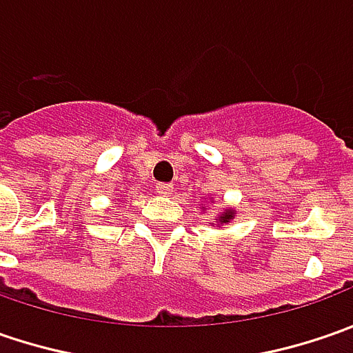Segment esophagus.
<instances>
[{
  "label": "esophagus",
  "instance_id": "esophagus-1",
  "mask_svg": "<svg viewBox=\"0 0 353 353\" xmlns=\"http://www.w3.org/2000/svg\"><path fill=\"white\" fill-rule=\"evenodd\" d=\"M155 190L161 196H170L172 194V184L170 183H157Z\"/></svg>",
  "mask_w": 353,
  "mask_h": 353
}]
</instances>
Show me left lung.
<instances>
[{
	"instance_id": "1",
	"label": "left lung",
	"mask_w": 353,
	"mask_h": 353,
	"mask_svg": "<svg viewBox=\"0 0 353 353\" xmlns=\"http://www.w3.org/2000/svg\"><path fill=\"white\" fill-rule=\"evenodd\" d=\"M234 214H236V212L232 210V208L224 210L220 216H218V224H228L230 220H234Z\"/></svg>"
}]
</instances>
